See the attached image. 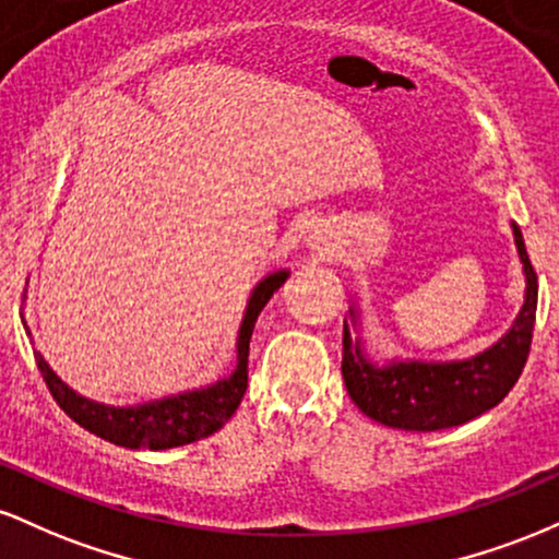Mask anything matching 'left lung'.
<instances>
[{
  "mask_svg": "<svg viewBox=\"0 0 559 559\" xmlns=\"http://www.w3.org/2000/svg\"><path fill=\"white\" fill-rule=\"evenodd\" d=\"M512 236L525 275L523 307L504 336L478 355L447 362L396 360V357L376 362L370 360L362 338L357 336L360 310L357 305L349 307V319L356 331H348V320L344 318L342 376L352 402L368 418L402 431H441L478 418L510 394L528 360L538 297L534 265L515 223H512Z\"/></svg>",
  "mask_w": 559,
  "mask_h": 559,
  "instance_id": "obj_1",
  "label": "left lung"
}]
</instances>
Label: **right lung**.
Here are the masks:
<instances>
[{
    "label": "right lung",
    "instance_id": "add662e5",
    "mask_svg": "<svg viewBox=\"0 0 559 559\" xmlns=\"http://www.w3.org/2000/svg\"><path fill=\"white\" fill-rule=\"evenodd\" d=\"M288 271L267 273L258 286L252 288L243 310L239 336H236V368L221 381L207 383L202 389L181 391V394L163 396V400L128 404V407H115L88 400L70 389L60 376L49 368L41 352H34L38 370L44 381L62 409L79 423L81 428L92 431L99 439L112 441V444L126 449H173L191 444V441L213 436L217 428L228 423L230 415L241 404L243 391H247V365H249V338H252L254 323L262 307L284 286Z\"/></svg>",
    "mask_w": 559,
    "mask_h": 559
}]
</instances>
